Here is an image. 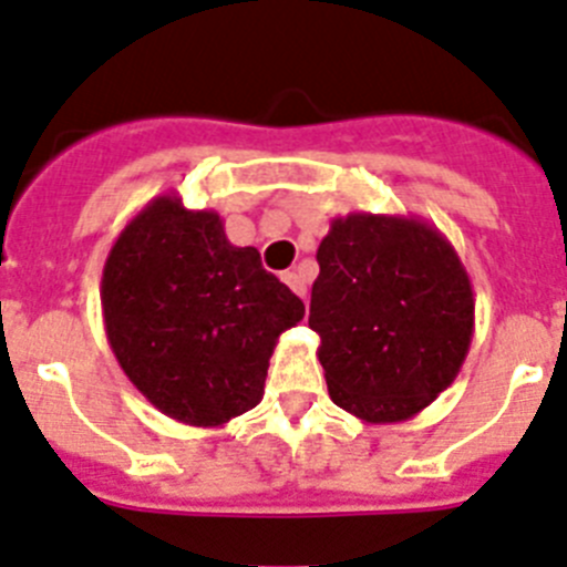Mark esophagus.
<instances>
[{
  "instance_id": "esophagus-1",
  "label": "esophagus",
  "mask_w": 567,
  "mask_h": 567,
  "mask_svg": "<svg viewBox=\"0 0 567 567\" xmlns=\"http://www.w3.org/2000/svg\"><path fill=\"white\" fill-rule=\"evenodd\" d=\"M282 282L288 285V288L293 290L296 296H302V299H305V296H308V285H305V279L299 277V274H296V271H285L282 274Z\"/></svg>"
}]
</instances>
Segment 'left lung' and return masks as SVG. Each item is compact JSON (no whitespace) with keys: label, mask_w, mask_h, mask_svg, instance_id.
Instances as JSON below:
<instances>
[{"label":"left lung","mask_w":567,"mask_h":567,"mask_svg":"<svg viewBox=\"0 0 567 567\" xmlns=\"http://www.w3.org/2000/svg\"><path fill=\"white\" fill-rule=\"evenodd\" d=\"M310 330L333 404L367 423L417 415L457 379L474 333L461 257L421 217L353 212L321 239Z\"/></svg>","instance_id":"left-lung-1"}]
</instances>
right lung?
Returning a JSON list of instances; mask_svg holds the SVG:
<instances>
[{
  "label": "right lung",
  "instance_id": "right-lung-1",
  "mask_svg": "<svg viewBox=\"0 0 567 567\" xmlns=\"http://www.w3.org/2000/svg\"><path fill=\"white\" fill-rule=\"evenodd\" d=\"M101 310L126 379L188 426L254 410L277 339L305 316L257 248L231 246L220 214L192 212L177 195L146 203L112 243Z\"/></svg>",
  "mask_w": 567,
  "mask_h": 567
}]
</instances>
